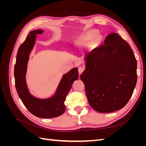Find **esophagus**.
<instances>
[{"mask_svg": "<svg viewBox=\"0 0 146 146\" xmlns=\"http://www.w3.org/2000/svg\"><path fill=\"white\" fill-rule=\"evenodd\" d=\"M84 70H85V69H84V68L82 67V66L78 67V72L80 74H81L84 71Z\"/></svg>", "mask_w": 146, "mask_h": 146, "instance_id": "obj_1", "label": "esophagus"}]
</instances>
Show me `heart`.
I'll use <instances>...</instances> for the list:
<instances>
[{
  "instance_id": "1",
  "label": "heart",
  "mask_w": 146,
  "mask_h": 146,
  "mask_svg": "<svg viewBox=\"0 0 146 146\" xmlns=\"http://www.w3.org/2000/svg\"><path fill=\"white\" fill-rule=\"evenodd\" d=\"M98 35V32L96 30H91L83 35L80 38L77 39V44L79 46H85L91 42Z\"/></svg>"
}]
</instances>
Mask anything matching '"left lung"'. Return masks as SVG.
<instances>
[{"instance_id":"1","label":"left lung","mask_w":146,"mask_h":146,"mask_svg":"<svg viewBox=\"0 0 146 146\" xmlns=\"http://www.w3.org/2000/svg\"><path fill=\"white\" fill-rule=\"evenodd\" d=\"M85 61L80 79L91 107L102 113L125 107L137 82V61L128 42L116 33L110 34Z\"/></svg>"}]
</instances>
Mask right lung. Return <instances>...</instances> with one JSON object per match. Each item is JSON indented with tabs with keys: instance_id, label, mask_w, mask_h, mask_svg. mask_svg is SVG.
I'll use <instances>...</instances> for the list:
<instances>
[{
	"instance_id": "right-lung-1",
	"label": "right lung",
	"mask_w": 146,
	"mask_h": 146,
	"mask_svg": "<svg viewBox=\"0 0 146 146\" xmlns=\"http://www.w3.org/2000/svg\"><path fill=\"white\" fill-rule=\"evenodd\" d=\"M42 30H33L27 35L20 46L15 65V86L21 100L29 111L35 116L41 118H52L61 115L66 110L64 101L72 87L73 82L78 78L77 68L64 75L58 90L53 98L38 99L31 95L25 83V74L30 52L32 50L37 35L42 33Z\"/></svg>"
}]
</instances>
